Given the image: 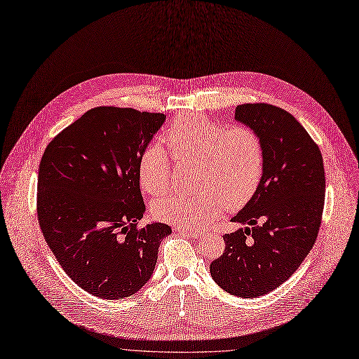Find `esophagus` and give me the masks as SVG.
Wrapping results in <instances>:
<instances>
[{
  "label": "esophagus",
  "instance_id": "esophagus-1",
  "mask_svg": "<svg viewBox=\"0 0 359 359\" xmlns=\"http://www.w3.org/2000/svg\"><path fill=\"white\" fill-rule=\"evenodd\" d=\"M175 230L177 233H180V235H186V236H191V238H201L204 236V233L202 231H198V230H192V229H183V227H175Z\"/></svg>",
  "mask_w": 359,
  "mask_h": 359
}]
</instances>
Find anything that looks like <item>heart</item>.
<instances>
[{
    "mask_svg": "<svg viewBox=\"0 0 359 359\" xmlns=\"http://www.w3.org/2000/svg\"><path fill=\"white\" fill-rule=\"evenodd\" d=\"M168 152L179 163L201 164L199 188L204 194H173L157 199L152 214L161 222L188 229H204L227 207L245 205L255 195L266 168V148L258 130L246 124L229 126L201 116L183 114L164 133ZM141 188L160 195L171 184L168 154L148 145L137 161Z\"/></svg>",
    "mask_w": 359,
    "mask_h": 359,
    "instance_id": "1",
    "label": "heart"
}]
</instances>
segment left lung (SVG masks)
<instances>
[{"label": "left lung", "mask_w": 359, "mask_h": 359, "mask_svg": "<svg viewBox=\"0 0 359 359\" xmlns=\"http://www.w3.org/2000/svg\"><path fill=\"white\" fill-rule=\"evenodd\" d=\"M235 118L259 132L266 168L251 201L231 218L248 224L223 236L210 264L214 282L239 298H258L299 269L321 226L325 176L318 145L302 124L271 104H242Z\"/></svg>", "instance_id": "1"}]
</instances>
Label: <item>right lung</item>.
<instances>
[{
    "mask_svg": "<svg viewBox=\"0 0 359 359\" xmlns=\"http://www.w3.org/2000/svg\"><path fill=\"white\" fill-rule=\"evenodd\" d=\"M161 113L95 107L45 148L36 212L43 239L73 282L101 299L129 298L152 274L171 227H137L145 204L137 161Z\"/></svg>",
    "mask_w": 359,
    "mask_h": 359,
    "instance_id": "1",
    "label": "right lung"
}]
</instances>
